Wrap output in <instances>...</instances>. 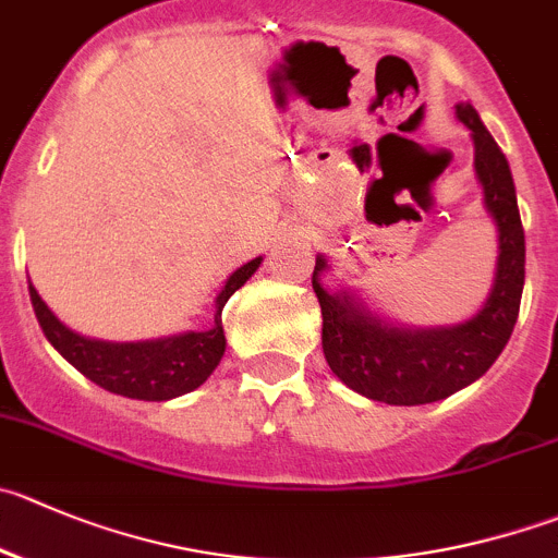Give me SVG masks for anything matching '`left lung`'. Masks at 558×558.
<instances>
[{
	"label": "left lung",
	"instance_id": "1",
	"mask_svg": "<svg viewBox=\"0 0 558 558\" xmlns=\"http://www.w3.org/2000/svg\"><path fill=\"white\" fill-rule=\"evenodd\" d=\"M474 140L476 180L498 230V259L485 306L458 326L408 328L384 320L350 290L320 284L328 259L317 254L312 288L323 312V353L348 389L386 405H424L465 389L493 367L521 312L526 279L523 238L512 172L471 104L454 106Z\"/></svg>",
	"mask_w": 558,
	"mask_h": 558
}]
</instances>
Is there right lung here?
Returning a JSON list of instances; mask_svg holds the SVG:
<instances>
[{"label": "right lung", "instance_id": "obj_1", "mask_svg": "<svg viewBox=\"0 0 558 558\" xmlns=\"http://www.w3.org/2000/svg\"><path fill=\"white\" fill-rule=\"evenodd\" d=\"M259 263H263V257L248 259L227 279L221 293L216 295V315L210 331H185L163 339H145V342H104V339L82 337V333L71 331L46 306V301L37 295L32 282L29 299L46 339L84 378H89L111 395L161 402L194 391L219 367L227 348L221 310L230 301V295L246 284V279L259 268Z\"/></svg>", "mask_w": 558, "mask_h": 558}]
</instances>
